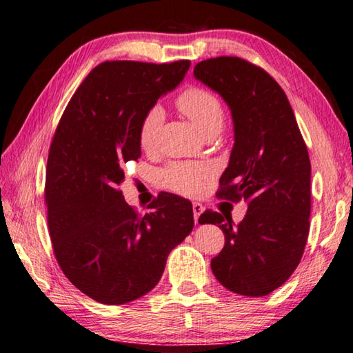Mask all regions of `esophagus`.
<instances>
[{"label": "esophagus", "instance_id": "obj_1", "mask_svg": "<svg viewBox=\"0 0 353 353\" xmlns=\"http://www.w3.org/2000/svg\"><path fill=\"white\" fill-rule=\"evenodd\" d=\"M192 209H194V220H195V223H199V219H200V215L203 214V211H205V208H203V205H200V203H194Z\"/></svg>", "mask_w": 353, "mask_h": 353}]
</instances>
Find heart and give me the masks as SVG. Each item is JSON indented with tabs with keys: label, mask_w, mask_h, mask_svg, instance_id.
<instances>
[{
	"label": "heart",
	"mask_w": 353,
	"mask_h": 353,
	"mask_svg": "<svg viewBox=\"0 0 353 353\" xmlns=\"http://www.w3.org/2000/svg\"><path fill=\"white\" fill-rule=\"evenodd\" d=\"M176 108L190 119L203 134H217L225 123V111L219 97L201 86H189L176 97ZM164 122L161 105H152L139 123V144L144 150L157 145L158 133ZM211 176V169L205 164L172 163L159 172L163 186L173 192L195 196L203 190V184Z\"/></svg>",
	"instance_id": "1"
}]
</instances>
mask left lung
Listing matches in <instances>:
<instances>
[{
    "mask_svg": "<svg viewBox=\"0 0 353 353\" xmlns=\"http://www.w3.org/2000/svg\"><path fill=\"white\" fill-rule=\"evenodd\" d=\"M194 76L230 105L234 147L217 196L246 201L237 226L211 209L199 221L221 228L225 246L211 261L225 288L267 296L288 281L304 254L310 230V158L281 85L251 61L221 55L195 65Z\"/></svg>",
    "mask_w": 353,
    "mask_h": 353,
    "instance_id": "left-lung-1",
    "label": "left lung"
}]
</instances>
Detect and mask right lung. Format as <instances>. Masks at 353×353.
I'll return each instance as SVG.
<instances>
[{
  "label": "right lung",
  "instance_id": "1",
  "mask_svg": "<svg viewBox=\"0 0 353 353\" xmlns=\"http://www.w3.org/2000/svg\"><path fill=\"white\" fill-rule=\"evenodd\" d=\"M190 66L114 60L74 92L49 147L45 201L54 256L74 287L101 304L147 294L194 228L192 203L163 192L139 214L123 200V167L141 157L139 123Z\"/></svg>",
  "mask_w": 353,
  "mask_h": 353
}]
</instances>
